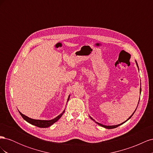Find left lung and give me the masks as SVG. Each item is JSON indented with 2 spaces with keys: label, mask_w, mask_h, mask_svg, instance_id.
Segmentation results:
<instances>
[{
  "label": "left lung",
  "mask_w": 153,
  "mask_h": 153,
  "mask_svg": "<svg viewBox=\"0 0 153 153\" xmlns=\"http://www.w3.org/2000/svg\"><path fill=\"white\" fill-rule=\"evenodd\" d=\"M136 64H137V67L138 68V64H137V61H136ZM141 85V84H140ZM140 93H141V86H140ZM139 101H140V99H139ZM138 103H139V102H138ZM137 110V109H136ZM136 110H135V111H136ZM135 112H134L133 113V114L131 115V116L130 117H129L127 120H126V121H124V122H123V123H121V124H117V125H115V126H105V125H103V124H100V123H98V122H96L95 121H94V120L93 119H92L91 117H90V118L92 119V120H93V121H95V123H97V124H99L100 125V126H102V127H104V128H107V129H113V128H117V127H118V126H120V125H121V124H123V123H124L125 122H126L127 121H128V120H129V119H130L131 117H132V115L134 114V113H135Z\"/></svg>",
  "instance_id": "obj_1"
}]
</instances>
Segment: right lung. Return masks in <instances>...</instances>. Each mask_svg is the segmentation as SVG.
Masks as SVG:
<instances>
[{
	"label": "right lung",
	"instance_id": "right-lung-1",
	"mask_svg": "<svg viewBox=\"0 0 153 153\" xmlns=\"http://www.w3.org/2000/svg\"><path fill=\"white\" fill-rule=\"evenodd\" d=\"M69 97H70V96H69L68 101L69 99ZM19 113L21 115V116L23 117V119L25 120V121L27 122H28L29 123H30L32 125H34V126H36L37 127H39V128H47V127L52 126L53 124H54L55 122H57L58 120L62 117V114L64 113V110L63 111L62 114H61L59 115H58L57 117H55V119H52V120H49V121H46V120L33 119H31V118H29L27 116H26V115L22 114L20 112H19Z\"/></svg>",
	"mask_w": 153,
	"mask_h": 153
}]
</instances>
